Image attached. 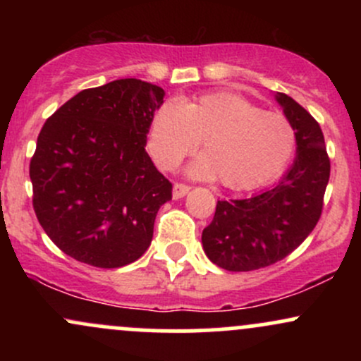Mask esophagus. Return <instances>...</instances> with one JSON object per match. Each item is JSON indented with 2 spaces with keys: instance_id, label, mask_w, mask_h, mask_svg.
Segmentation results:
<instances>
[{
  "instance_id": "34e87169",
  "label": "esophagus",
  "mask_w": 361,
  "mask_h": 361,
  "mask_svg": "<svg viewBox=\"0 0 361 361\" xmlns=\"http://www.w3.org/2000/svg\"><path fill=\"white\" fill-rule=\"evenodd\" d=\"M188 192H190L188 185L175 183V186H173V198H175V200H178V198H183Z\"/></svg>"
}]
</instances>
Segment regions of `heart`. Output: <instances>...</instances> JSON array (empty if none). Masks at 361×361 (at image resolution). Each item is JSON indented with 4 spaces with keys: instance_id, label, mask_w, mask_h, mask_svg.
Segmentation results:
<instances>
[{
    "instance_id": "1",
    "label": "heart",
    "mask_w": 361,
    "mask_h": 361,
    "mask_svg": "<svg viewBox=\"0 0 361 361\" xmlns=\"http://www.w3.org/2000/svg\"><path fill=\"white\" fill-rule=\"evenodd\" d=\"M193 178H217L231 190H255L276 180L297 149V134L281 114L264 111L234 93H207L193 102L168 100L149 130V152L161 169H173L198 147Z\"/></svg>"
}]
</instances>
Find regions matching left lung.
I'll use <instances>...</instances> for the list:
<instances>
[{
	"label": "left lung",
	"instance_id": "8db88e82",
	"mask_svg": "<svg viewBox=\"0 0 361 361\" xmlns=\"http://www.w3.org/2000/svg\"><path fill=\"white\" fill-rule=\"evenodd\" d=\"M275 100L297 134L293 164L273 188L243 200H219L202 233L207 258L227 271H251L283 259L312 233L322 212L331 163L321 127L285 93Z\"/></svg>",
	"mask_w": 361,
	"mask_h": 361
}]
</instances>
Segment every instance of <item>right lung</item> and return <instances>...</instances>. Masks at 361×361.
<instances>
[{
	"label": "right lung",
	"instance_id": "right-lung-1",
	"mask_svg": "<svg viewBox=\"0 0 361 361\" xmlns=\"http://www.w3.org/2000/svg\"><path fill=\"white\" fill-rule=\"evenodd\" d=\"M164 90L127 78L82 90L47 118L30 161L45 234L97 268L134 263L152 241L173 186L146 152Z\"/></svg>",
	"mask_w": 361,
	"mask_h": 361
}]
</instances>
